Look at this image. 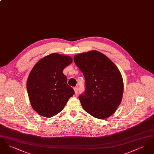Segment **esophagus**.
Listing matches in <instances>:
<instances>
[{"label": "esophagus", "mask_w": 154, "mask_h": 154, "mask_svg": "<svg viewBox=\"0 0 154 154\" xmlns=\"http://www.w3.org/2000/svg\"><path fill=\"white\" fill-rule=\"evenodd\" d=\"M74 92H75V94H77V93H78V91H79V88H78V87H74Z\"/></svg>", "instance_id": "obj_1"}]
</instances>
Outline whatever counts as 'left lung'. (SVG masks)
Here are the masks:
<instances>
[{"mask_svg": "<svg viewBox=\"0 0 154 154\" xmlns=\"http://www.w3.org/2000/svg\"><path fill=\"white\" fill-rule=\"evenodd\" d=\"M74 61L85 79V91L79 97L83 109L98 119L109 117L117 109L124 93V82L118 68L96 50L75 55Z\"/></svg>", "mask_w": 154, "mask_h": 154, "instance_id": "1", "label": "left lung"}]
</instances>
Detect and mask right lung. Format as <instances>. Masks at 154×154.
Returning <instances> with one entry per match:
<instances>
[{"instance_id": "right-lung-1", "label": "right lung", "mask_w": 154, "mask_h": 154, "mask_svg": "<svg viewBox=\"0 0 154 154\" xmlns=\"http://www.w3.org/2000/svg\"><path fill=\"white\" fill-rule=\"evenodd\" d=\"M72 61L69 56L52 53L40 59L32 68L26 88L31 106L40 116L51 118L58 114L74 94L63 73Z\"/></svg>"}]
</instances>
